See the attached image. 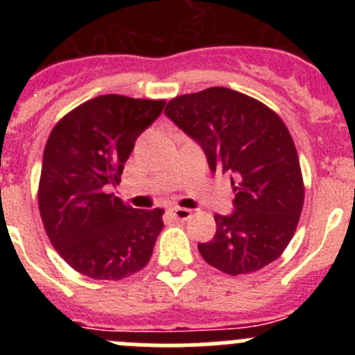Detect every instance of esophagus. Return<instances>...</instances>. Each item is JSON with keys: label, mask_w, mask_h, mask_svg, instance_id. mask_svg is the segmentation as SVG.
Masks as SVG:
<instances>
[{"label": "esophagus", "mask_w": 355, "mask_h": 355, "mask_svg": "<svg viewBox=\"0 0 355 355\" xmlns=\"http://www.w3.org/2000/svg\"><path fill=\"white\" fill-rule=\"evenodd\" d=\"M170 211H171V214H173V216L177 218V220H180V221L189 220V218L192 216V211L187 209V207H178V206H175V207H171Z\"/></svg>", "instance_id": "34e87169"}]
</instances>
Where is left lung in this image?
Segmentation results:
<instances>
[{"mask_svg":"<svg viewBox=\"0 0 355 355\" xmlns=\"http://www.w3.org/2000/svg\"><path fill=\"white\" fill-rule=\"evenodd\" d=\"M164 114L200 146L213 173L230 175L234 211L214 214L211 266L244 275L273 263L293 237L304 204L299 156L287 127L263 103L227 87L178 96Z\"/></svg>","mask_w":355,"mask_h":355,"instance_id":"8db88e82","label":"left lung"}]
</instances>
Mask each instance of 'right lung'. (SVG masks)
Segmentation results:
<instances>
[{
    "label": "right lung",
    "instance_id": "right-lung-1",
    "mask_svg": "<svg viewBox=\"0 0 355 355\" xmlns=\"http://www.w3.org/2000/svg\"><path fill=\"white\" fill-rule=\"evenodd\" d=\"M164 101L105 94L53 128L42 156L39 211L60 256L94 280H121L149 263L163 209H135L114 194L139 135Z\"/></svg>",
    "mask_w": 355,
    "mask_h": 355
}]
</instances>
